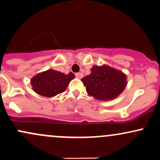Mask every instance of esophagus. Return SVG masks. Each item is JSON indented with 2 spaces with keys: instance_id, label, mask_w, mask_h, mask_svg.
Listing matches in <instances>:
<instances>
[{
  "instance_id": "esophagus-1",
  "label": "esophagus",
  "mask_w": 160,
  "mask_h": 160,
  "mask_svg": "<svg viewBox=\"0 0 160 160\" xmlns=\"http://www.w3.org/2000/svg\"><path fill=\"white\" fill-rule=\"evenodd\" d=\"M75 77L78 79H81L82 77H83V74H82V73H76V74H75Z\"/></svg>"
}]
</instances>
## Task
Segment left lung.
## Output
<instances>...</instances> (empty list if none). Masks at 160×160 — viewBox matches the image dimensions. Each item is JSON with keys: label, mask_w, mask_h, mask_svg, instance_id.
<instances>
[{"label": "left lung", "mask_w": 160, "mask_h": 160, "mask_svg": "<svg viewBox=\"0 0 160 160\" xmlns=\"http://www.w3.org/2000/svg\"><path fill=\"white\" fill-rule=\"evenodd\" d=\"M126 75L109 66H93L91 74L81 79L88 94L98 100H112L127 85Z\"/></svg>", "instance_id": "left-lung-1"}]
</instances>
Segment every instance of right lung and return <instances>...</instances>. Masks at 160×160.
I'll return each instance as SVG.
<instances>
[{
  "label": "right lung",
  "instance_id": "add662e5",
  "mask_svg": "<svg viewBox=\"0 0 160 160\" xmlns=\"http://www.w3.org/2000/svg\"><path fill=\"white\" fill-rule=\"evenodd\" d=\"M74 78V74L70 72L65 74L60 71L49 69L37 74L31 80L35 92L46 97H52L65 92L69 82Z\"/></svg>",
  "mask_w": 160,
  "mask_h": 160
}]
</instances>
